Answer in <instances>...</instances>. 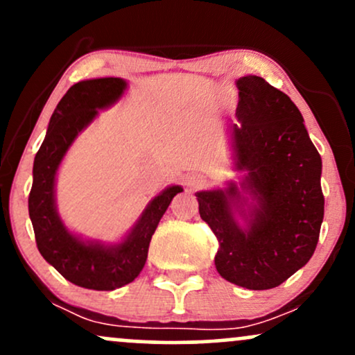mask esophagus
I'll return each mask as SVG.
<instances>
[{"mask_svg": "<svg viewBox=\"0 0 355 355\" xmlns=\"http://www.w3.org/2000/svg\"><path fill=\"white\" fill-rule=\"evenodd\" d=\"M203 183V180L200 177H189L187 178V185L190 187V189H198Z\"/></svg>", "mask_w": 355, "mask_h": 355, "instance_id": "1", "label": "esophagus"}]
</instances>
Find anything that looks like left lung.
Instances as JSON below:
<instances>
[{
    "mask_svg": "<svg viewBox=\"0 0 355 355\" xmlns=\"http://www.w3.org/2000/svg\"><path fill=\"white\" fill-rule=\"evenodd\" d=\"M239 107L234 125L243 187L259 207L242 230L232 217L225 191H198V211L218 240L217 272L229 282L250 288H274L311 260L324 218L322 160L309 138L294 101L260 76L237 80Z\"/></svg>",
    "mask_w": 355,
    "mask_h": 355,
    "instance_id": "1",
    "label": "left lung"
}]
</instances>
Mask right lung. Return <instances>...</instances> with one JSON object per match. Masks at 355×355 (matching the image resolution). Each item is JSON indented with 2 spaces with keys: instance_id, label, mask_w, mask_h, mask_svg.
Here are the masks:
<instances>
[{
  "instance_id": "add662e5",
  "label": "right lung",
  "mask_w": 355,
  "mask_h": 355,
  "mask_svg": "<svg viewBox=\"0 0 355 355\" xmlns=\"http://www.w3.org/2000/svg\"><path fill=\"white\" fill-rule=\"evenodd\" d=\"M125 87L121 78H96L80 81L64 93L35 157L33 187L28 197V211L40 254L64 279L92 291H115L137 279L146 262L158 222L172 198L182 191V187L175 185L155 197L128 239L112 248L81 242L61 223L53 195L61 158L76 135L96 116L98 108L115 103Z\"/></svg>"
}]
</instances>
